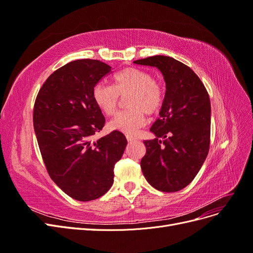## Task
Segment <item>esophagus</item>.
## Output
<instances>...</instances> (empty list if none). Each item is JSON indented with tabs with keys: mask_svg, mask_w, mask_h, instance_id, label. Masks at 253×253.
I'll use <instances>...</instances> for the list:
<instances>
[{
	"mask_svg": "<svg viewBox=\"0 0 253 253\" xmlns=\"http://www.w3.org/2000/svg\"><path fill=\"white\" fill-rule=\"evenodd\" d=\"M126 140H127L128 142H133V141L136 140V137H134V136H132V135H126Z\"/></svg>",
	"mask_w": 253,
	"mask_h": 253,
	"instance_id": "34e87169",
	"label": "esophagus"
}]
</instances>
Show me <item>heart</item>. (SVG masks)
Here are the masks:
<instances>
[{"mask_svg":"<svg viewBox=\"0 0 253 253\" xmlns=\"http://www.w3.org/2000/svg\"><path fill=\"white\" fill-rule=\"evenodd\" d=\"M114 85L97 83L93 89V99L98 109L106 116L117 112L121 98H126V111L118 113L110 122L113 131L135 134L147 124L148 115H156L165 102V88L147 71L126 67L114 76Z\"/></svg>","mask_w":253,"mask_h":253,"instance_id":"heart-1","label":"heart"}]
</instances>
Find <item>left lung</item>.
I'll return each mask as SVG.
<instances>
[{
	"mask_svg": "<svg viewBox=\"0 0 253 253\" xmlns=\"http://www.w3.org/2000/svg\"><path fill=\"white\" fill-rule=\"evenodd\" d=\"M134 63L158 68L166 81L165 102L150 128L156 138L143 141L147 152L140 162L141 170L152 187L176 192L194 179L208 155V91L189 66L171 57L153 56Z\"/></svg>",
	"mask_w": 253,
	"mask_h": 253,
	"instance_id": "left-lung-1",
	"label": "left lung"
}]
</instances>
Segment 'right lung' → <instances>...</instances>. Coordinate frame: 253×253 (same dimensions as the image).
<instances>
[{"label": "right lung", "mask_w": 253, "mask_h": 253, "mask_svg": "<svg viewBox=\"0 0 253 253\" xmlns=\"http://www.w3.org/2000/svg\"><path fill=\"white\" fill-rule=\"evenodd\" d=\"M111 68L99 60L72 61L49 76L35 102L34 127L45 167L76 201H93L108 192L127 143L118 131L91 141L105 122L93 89Z\"/></svg>", "instance_id": "1"}]
</instances>
